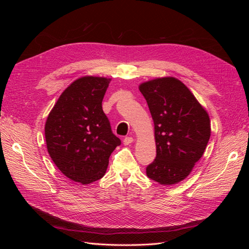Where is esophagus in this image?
Returning <instances> with one entry per match:
<instances>
[{
    "instance_id": "1",
    "label": "esophagus",
    "mask_w": 249,
    "mask_h": 249,
    "mask_svg": "<svg viewBox=\"0 0 249 249\" xmlns=\"http://www.w3.org/2000/svg\"><path fill=\"white\" fill-rule=\"evenodd\" d=\"M134 141V138L133 137H125L124 139V145H129V144H131V143Z\"/></svg>"
}]
</instances>
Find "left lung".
I'll use <instances>...</instances> for the list:
<instances>
[{"mask_svg": "<svg viewBox=\"0 0 249 249\" xmlns=\"http://www.w3.org/2000/svg\"><path fill=\"white\" fill-rule=\"evenodd\" d=\"M155 124L156 159L146 167L149 178L173 185L186 178L207 147L211 124L193 93L173 77L158 78L139 86Z\"/></svg>", "mask_w": 249, "mask_h": 249, "instance_id": "obj_1", "label": "left lung"}]
</instances>
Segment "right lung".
<instances>
[{"label":"right lung","instance_id":"1","mask_svg":"<svg viewBox=\"0 0 249 249\" xmlns=\"http://www.w3.org/2000/svg\"><path fill=\"white\" fill-rule=\"evenodd\" d=\"M111 79L82 77L59 96L44 134L49 155L73 182L90 184L104 177L120 139L112 133L102 102Z\"/></svg>","mask_w":249,"mask_h":249}]
</instances>
